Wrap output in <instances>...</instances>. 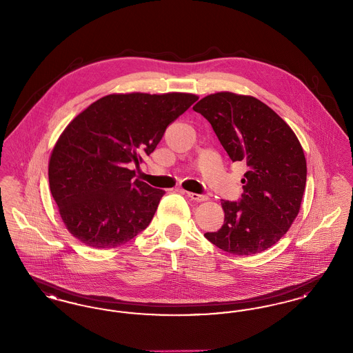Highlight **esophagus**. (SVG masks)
Wrapping results in <instances>:
<instances>
[{
  "instance_id": "1",
  "label": "esophagus",
  "mask_w": 353,
  "mask_h": 353,
  "mask_svg": "<svg viewBox=\"0 0 353 353\" xmlns=\"http://www.w3.org/2000/svg\"><path fill=\"white\" fill-rule=\"evenodd\" d=\"M186 196L196 202L206 201L208 200V196H203V194H197V193H190V192H186Z\"/></svg>"
}]
</instances>
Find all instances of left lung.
Listing matches in <instances>:
<instances>
[{
  "instance_id": "8db88e82",
  "label": "left lung",
  "mask_w": 353,
  "mask_h": 353,
  "mask_svg": "<svg viewBox=\"0 0 353 353\" xmlns=\"http://www.w3.org/2000/svg\"><path fill=\"white\" fill-rule=\"evenodd\" d=\"M193 110L212 124L229 157L248 167L241 201L222 200L223 225L205 236L234 255L268 250L301 210L307 163L296 134L269 105L249 95L210 94Z\"/></svg>"
}]
</instances>
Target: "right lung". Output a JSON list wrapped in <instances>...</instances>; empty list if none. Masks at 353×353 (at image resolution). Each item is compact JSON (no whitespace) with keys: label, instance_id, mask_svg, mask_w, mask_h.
<instances>
[{"label":"right lung","instance_id":"1","mask_svg":"<svg viewBox=\"0 0 353 353\" xmlns=\"http://www.w3.org/2000/svg\"><path fill=\"white\" fill-rule=\"evenodd\" d=\"M199 99L186 92L111 94L68 123L49 160V184L68 232L95 249L127 243L151 222L161 189L134 180L167 127Z\"/></svg>","mask_w":353,"mask_h":353}]
</instances>
